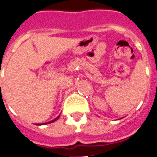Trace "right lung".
Returning a JSON list of instances; mask_svg holds the SVG:
<instances>
[{
    "mask_svg": "<svg viewBox=\"0 0 157 157\" xmlns=\"http://www.w3.org/2000/svg\"><path fill=\"white\" fill-rule=\"evenodd\" d=\"M59 117H60V116H58L57 117H56L55 119L52 120V121H48V122H46V123H41V124H36V125H43V124H51V123H53V122H55V121H56V120L59 119Z\"/></svg>",
    "mask_w": 157,
    "mask_h": 157,
    "instance_id": "add662e5",
    "label": "right lung"
}]
</instances>
